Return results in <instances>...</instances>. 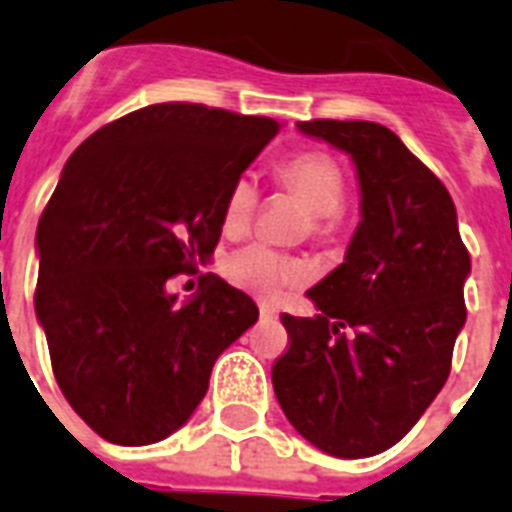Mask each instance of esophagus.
<instances>
[{
	"label": "esophagus",
	"instance_id": "esophagus-1",
	"mask_svg": "<svg viewBox=\"0 0 512 512\" xmlns=\"http://www.w3.org/2000/svg\"><path fill=\"white\" fill-rule=\"evenodd\" d=\"M257 308H260V319H276V316H279L276 305H271V303H260Z\"/></svg>",
	"mask_w": 512,
	"mask_h": 512
}]
</instances>
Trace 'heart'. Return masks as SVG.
<instances>
[{
  "mask_svg": "<svg viewBox=\"0 0 512 512\" xmlns=\"http://www.w3.org/2000/svg\"><path fill=\"white\" fill-rule=\"evenodd\" d=\"M279 185L297 193L300 199L313 209L311 231L319 239L335 236L340 228V207L345 201V172L340 162L327 151L305 148L287 156L279 164ZM257 204H260V188L249 172H241L231 183L223 201V228L225 233L247 231L255 220ZM303 260L281 252V249L252 241L247 247L236 249L225 260V276L239 289H247L252 295L276 297L287 287H295L305 279Z\"/></svg>",
  "mask_w": 512,
  "mask_h": 512,
  "instance_id": "obj_1",
  "label": "heart"
}]
</instances>
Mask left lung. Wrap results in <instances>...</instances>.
Masks as SVG:
<instances>
[{
  "mask_svg": "<svg viewBox=\"0 0 512 512\" xmlns=\"http://www.w3.org/2000/svg\"><path fill=\"white\" fill-rule=\"evenodd\" d=\"M353 156L356 236L340 268L308 289L313 319L281 316L289 348L273 364L287 420L332 457H372L414 428L444 388L468 308L457 209L396 132L374 122L297 124Z\"/></svg>",
  "mask_w": 512,
  "mask_h": 512,
  "instance_id": "8db88e82",
  "label": "left lung"
}]
</instances>
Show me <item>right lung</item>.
I'll return each instance as SVG.
<instances>
[{"label":"right lung","instance_id":"1","mask_svg":"<svg viewBox=\"0 0 512 512\" xmlns=\"http://www.w3.org/2000/svg\"><path fill=\"white\" fill-rule=\"evenodd\" d=\"M279 127L156 103L92 132L63 167L36 228L34 305L55 380L100 438L146 446L175 433L217 356L257 321L252 297L212 273L183 305L167 281L215 252L225 193Z\"/></svg>","mask_w":512,"mask_h":512}]
</instances>
